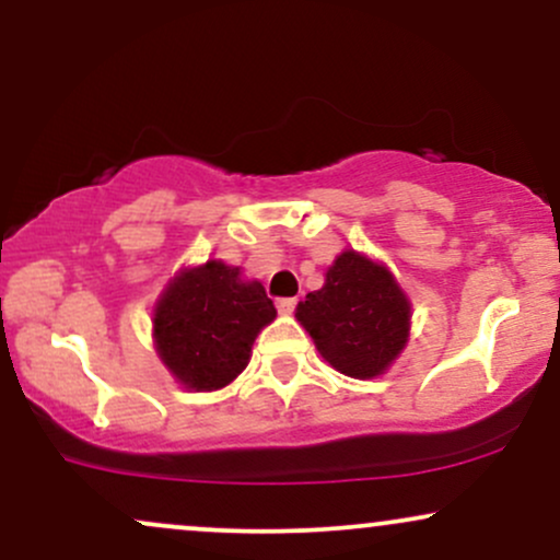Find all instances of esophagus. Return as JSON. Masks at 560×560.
Masks as SVG:
<instances>
[{
	"instance_id": "1",
	"label": "esophagus",
	"mask_w": 560,
	"mask_h": 560,
	"mask_svg": "<svg viewBox=\"0 0 560 560\" xmlns=\"http://www.w3.org/2000/svg\"><path fill=\"white\" fill-rule=\"evenodd\" d=\"M294 305H298V300H294V298H279V300H276V307H279V313H292Z\"/></svg>"
}]
</instances>
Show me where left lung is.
<instances>
[{
    "label": "left lung",
    "instance_id": "left-lung-1",
    "mask_svg": "<svg viewBox=\"0 0 560 560\" xmlns=\"http://www.w3.org/2000/svg\"><path fill=\"white\" fill-rule=\"evenodd\" d=\"M298 320L334 369L371 378L408 342L410 305L387 268L342 253L326 271V284L298 305Z\"/></svg>",
    "mask_w": 560,
    "mask_h": 560
}]
</instances>
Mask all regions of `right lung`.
I'll return each instance as SVG.
<instances>
[{
    "instance_id": "1",
    "label": "right lung",
    "mask_w": 560,
    "mask_h": 560,
    "mask_svg": "<svg viewBox=\"0 0 560 560\" xmlns=\"http://www.w3.org/2000/svg\"><path fill=\"white\" fill-rule=\"evenodd\" d=\"M276 318L260 281H242L221 260L184 271L155 307V345L163 363L189 389L226 387L249 363L258 331Z\"/></svg>"
}]
</instances>
